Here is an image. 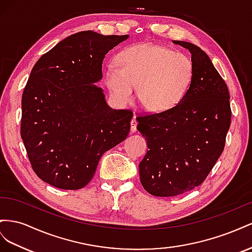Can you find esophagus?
<instances>
[{"label": "esophagus", "instance_id": "1", "mask_svg": "<svg viewBox=\"0 0 252 252\" xmlns=\"http://www.w3.org/2000/svg\"><path fill=\"white\" fill-rule=\"evenodd\" d=\"M137 131V120L135 119V117L131 120V132L136 133Z\"/></svg>", "mask_w": 252, "mask_h": 252}]
</instances>
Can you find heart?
<instances>
[{
    "label": "heart",
    "mask_w": 252,
    "mask_h": 252,
    "mask_svg": "<svg viewBox=\"0 0 252 252\" xmlns=\"http://www.w3.org/2000/svg\"><path fill=\"white\" fill-rule=\"evenodd\" d=\"M117 62L119 66L110 64L104 70L112 95L120 103H128L138 85V101L150 112L175 106L192 81L193 64L189 57L164 46H127L118 54Z\"/></svg>",
    "instance_id": "heart-1"
}]
</instances>
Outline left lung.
Wrapping results in <instances>:
<instances>
[{"mask_svg": "<svg viewBox=\"0 0 252 252\" xmlns=\"http://www.w3.org/2000/svg\"><path fill=\"white\" fill-rule=\"evenodd\" d=\"M192 54V81L171 109L138 115L137 130L148 152L140 182L154 196H176L204 183L225 148L231 124L229 91L209 57L189 42L174 41Z\"/></svg>", "mask_w": 252, "mask_h": 252, "instance_id": "obj_1", "label": "left lung"}]
</instances>
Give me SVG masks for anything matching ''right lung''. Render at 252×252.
Listing matches in <instances>:
<instances>
[{"label":"right lung","mask_w":252,"mask_h":252,"mask_svg":"<svg viewBox=\"0 0 252 252\" xmlns=\"http://www.w3.org/2000/svg\"><path fill=\"white\" fill-rule=\"evenodd\" d=\"M127 38L80 32L34 64L22 95L21 137L42 181L64 190L83 188L101 156L130 133L133 112L107 106L95 84L104 56Z\"/></svg>","instance_id":"add662e5"}]
</instances>
